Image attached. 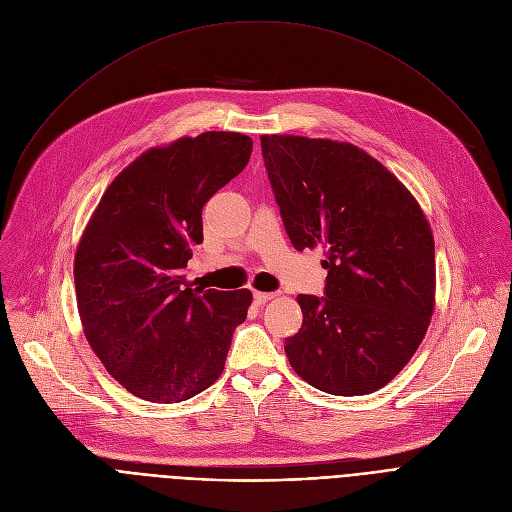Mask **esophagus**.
I'll use <instances>...</instances> for the list:
<instances>
[{
	"label": "esophagus",
	"instance_id": "34e87169",
	"mask_svg": "<svg viewBox=\"0 0 512 512\" xmlns=\"http://www.w3.org/2000/svg\"><path fill=\"white\" fill-rule=\"evenodd\" d=\"M278 297V292H253V299L261 305V303H267Z\"/></svg>",
	"mask_w": 512,
	"mask_h": 512
}]
</instances>
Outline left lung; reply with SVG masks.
I'll use <instances>...</instances> for the list:
<instances>
[{
  "label": "left lung",
  "mask_w": 512,
  "mask_h": 512,
  "mask_svg": "<svg viewBox=\"0 0 512 512\" xmlns=\"http://www.w3.org/2000/svg\"><path fill=\"white\" fill-rule=\"evenodd\" d=\"M261 153L297 251L324 247V297L299 294L284 351L336 396L380 390L409 363L434 313V236L405 184L351 143L263 134Z\"/></svg>",
  "instance_id": "obj_1"
}]
</instances>
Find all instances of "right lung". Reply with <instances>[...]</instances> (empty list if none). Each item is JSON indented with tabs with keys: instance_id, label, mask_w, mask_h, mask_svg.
<instances>
[{
	"instance_id": "right-lung-1",
	"label": "right lung",
	"mask_w": 512,
	"mask_h": 512,
	"mask_svg": "<svg viewBox=\"0 0 512 512\" xmlns=\"http://www.w3.org/2000/svg\"><path fill=\"white\" fill-rule=\"evenodd\" d=\"M253 141L203 132L145 151L103 193L74 257L85 336L130 394L182 402L224 371L249 290L186 286L203 205L249 164Z\"/></svg>"
}]
</instances>
